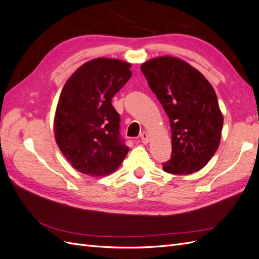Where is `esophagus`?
<instances>
[{
	"instance_id": "1",
	"label": "esophagus",
	"mask_w": 259,
	"mask_h": 259,
	"mask_svg": "<svg viewBox=\"0 0 259 259\" xmlns=\"http://www.w3.org/2000/svg\"><path fill=\"white\" fill-rule=\"evenodd\" d=\"M140 139H142V142L145 144V145H147L148 143H149V136H148V134L146 132H143L142 134H140Z\"/></svg>"
}]
</instances>
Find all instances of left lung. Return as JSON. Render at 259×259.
Wrapping results in <instances>:
<instances>
[{
  "mask_svg": "<svg viewBox=\"0 0 259 259\" xmlns=\"http://www.w3.org/2000/svg\"><path fill=\"white\" fill-rule=\"evenodd\" d=\"M140 69L169 119L171 154L163 169L175 175L200 170L218 149L224 124L213 86L174 57L151 59Z\"/></svg>",
  "mask_w": 259,
  "mask_h": 259,
  "instance_id": "obj_1",
  "label": "left lung"
}]
</instances>
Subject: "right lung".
Returning a JSON list of instances; mask_svg holds the SVG:
<instances>
[{
	"mask_svg": "<svg viewBox=\"0 0 259 259\" xmlns=\"http://www.w3.org/2000/svg\"><path fill=\"white\" fill-rule=\"evenodd\" d=\"M130 68L117 59H93L77 69L61 91L55 138L66 159L83 174L109 175L130 150L120 133V114L111 103L131 79Z\"/></svg>",
	"mask_w": 259,
	"mask_h": 259,
	"instance_id": "1",
	"label": "right lung"
}]
</instances>
